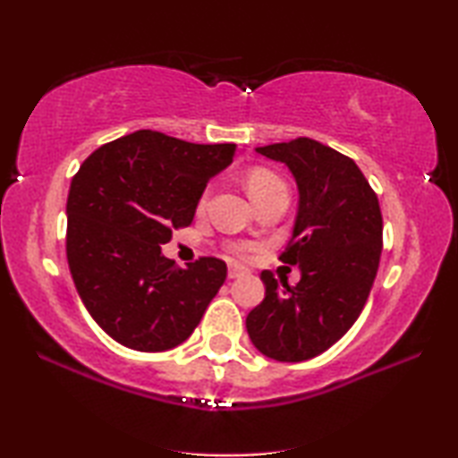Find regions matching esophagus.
I'll return each mask as SVG.
<instances>
[{
	"mask_svg": "<svg viewBox=\"0 0 458 458\" xmlns=\"http://www.w3.org/2000/svg\"><path fill=\"white\" fill-rule=\"evenodd\" d=\"M243 272H245L243 266H239V264H231V266H229V278H237V276H242Z\"/></svg>",
	"mask_w": 458,
	"mask_h": 458,
	"instance_id": "obj_1",
	"label": "esophagus"
}]
</instances>
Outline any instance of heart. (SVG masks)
<instances>
[{"label":"heart","instance_id":"b5f03b06","mask_svg":"<svg viewBox=\"0 0 458 458\" xmlns=\"http://www.w3.org/2000/svg\"><path fill=\"white\" fill-rule=\"evenodd\" d=\"M278 184H283V180H280L274 172L266 170V167H253V170H250L248 175H245V186H248V192L251 199L253 196H258L259 192H264V190L274 188ZM251 250H253V245H250V243L231 245V251L237 253V256H248Z\"/></svg>","mask_w":458,"mask_h":458}]
</instances>
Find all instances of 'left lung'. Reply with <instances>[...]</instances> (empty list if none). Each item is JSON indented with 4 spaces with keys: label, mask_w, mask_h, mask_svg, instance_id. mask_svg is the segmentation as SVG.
Instances as JSON below:
<instances>
[{
    "label": "left lung",
    "mask_w": 458,
    "mask_h": 458,
    "mask_svg": "<svg viewBox=\"0 0 458 458\" xmlns=\"http://www.w3.org/2000/svg\"><path fill=\"white\" fill-rule=\"evenodd\" d=\"M256 151L283 161L297 180V219L280 259L299 266L301 280L278 284L264 270L266 297L245 327L262 354L302 362L332 348L367 305L383 250V215L360 167L332 147L297 137Z\"/></svg>",
    "instance_id": "left-lung-1"
}]
</instances>
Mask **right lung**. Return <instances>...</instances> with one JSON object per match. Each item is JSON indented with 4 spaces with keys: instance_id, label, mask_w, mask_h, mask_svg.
<instances>
[{
    "instance_id": "obj_1",
    "label": "right lung",
    "mask_w": 458,
    "mask_h": 458,
    "mask_svg": "<svg viewBox=\"0 0 458 458\" xmlns=\"http://www.w3.org/2000/svg\"><path fill=\"white\" fill-rule=\"evenodd\" d=\"M237 145H199L137 131L98 147L67 196V262L83 305L118 344L164 352L188 340L227 278L202 256L178 268L161 253L194 219L208 180Z\"/></svg>"
}]
</instances>
